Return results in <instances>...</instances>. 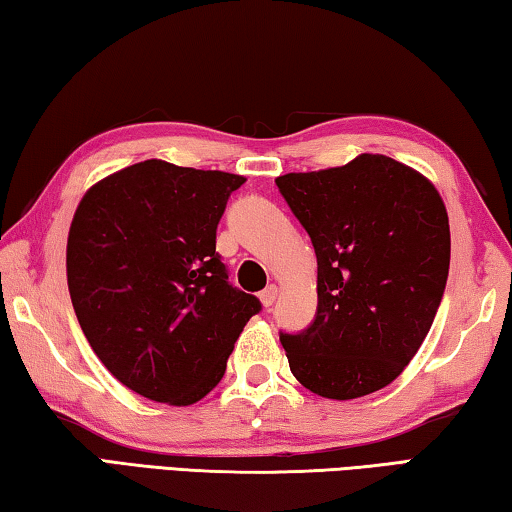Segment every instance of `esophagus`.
<instances>
[{
  "instance_id": "1",
  "label": "esophagus",
  "mask_w": 512,
  "mask_h": 512,
  "mask_svg": "<svg viewBox=\"0 0 512 512\" xmlns=\"http://www.w3.org/2000/svg\"><path fill=\"white\" fill-rule=\"evenodd\" d=\"M277 293H280V289H277L275 284H271V287H266L262 293H259V300H262L264 307H271L277 298Z\"/></svg>"
}]
</instances>
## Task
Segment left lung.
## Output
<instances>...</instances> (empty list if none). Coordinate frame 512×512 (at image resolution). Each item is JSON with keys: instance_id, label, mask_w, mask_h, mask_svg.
<instances>
[{"instance_id": "1", "label": "left lung", "mask_w": 512, "mask_h": 512, "mask_svg": "<svg viewBox=\"0 0 512 512\" xmlns=\"http://www.w3.org/2000/svg\"><path fill=\"white\" fill-rule=\"evenodd\" d=\"M318 259V309L280 334L289 368L327 400L400 377L429 334L449 273V219L429 178L379 153L275 178Z\"/></svg>"}]
</instances>
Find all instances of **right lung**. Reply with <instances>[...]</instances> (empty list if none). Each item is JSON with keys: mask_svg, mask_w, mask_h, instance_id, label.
I'll list each match as a JSON object with an SVG mask.
<instances>
[{"mask_svg": "<svg viewBox=\"0 0 512 512\" xmlns=\"http://www.w3.org/2000/svg\"><path fill=\"white\" fill-rule=\"evenodd\" d=\"M225 171L144 160L94 183L67 237V287L110 375L153 402L189 406L219 384L262 305L232 287L216 253Z\"/></svg>", "mask_w": 512, "mask_h": 512, "instance_id": "obj_1", "label": "right lung"}]
</instances>
